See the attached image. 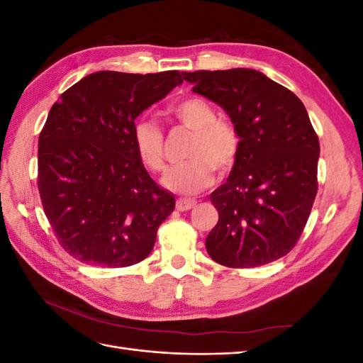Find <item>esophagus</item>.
<instances>
[{
	"instance_id": "34e87169",
	"label": "esophagus",
	"mask_w": 363,
	"mask_h": 363,
	"mask_svg": "<svg viewBox=\"0 0 363 363\" xmlns=\"http://www.w3.org/2000/svg\"><path fill=\"white\" fill-rule=\"evenodd\" d=\"M196 206L195 200H189V199H179L177 203H175V207H177V211L184 212V211H191Z\"/></svg>"
}]
</instances>
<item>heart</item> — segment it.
Returning <instances> with one entry per match:
<instances>
[{
  "mask_svg": "<svg viewBox=\"0 0 363 363\" xmlns=\"http://www.w3.org/2000/svg\"><path fill=\"white\" fill-rule=\"evenodd\" d=\"M168 116L192 131L186 157L189 160L172 167L163 177L169 191L194 195L213 183L215 168L227 172L239 155V135L233 124L218 119L215 107L204 98L189 96L167 108ZM131 140L138 159L151 172L164 168V136L155 119L142 116L135 121Z\"/></svg>",
  "mask_w": 363,
  "mask_h": 363,
  "instance_id": "obj_1",
  "label": "heart"
}]
</instances>
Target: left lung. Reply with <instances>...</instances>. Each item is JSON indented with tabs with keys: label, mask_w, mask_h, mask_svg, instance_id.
<instances>
[{
	"label": "left lung",
	"mask_w": 363,
	"mask_h": 363,
	"mask_svg": "<svg viewBox=\"0 0 363 363\" xmlns=\"http://www.w3.org/2000/svg\"><path fill=\"white\" fill-rule=\"evenodd\" d=\"M221 106L240 139L224 184L211 195L218 223L206 248L219 265L255 268L295 247L318 191L320 140L301 100L256 69L183 72Z\"/></svg>",
	"instance_id": "left-lung-1"
}]
</instances>
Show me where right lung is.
<instances>
[{"label":"right lung","instance_id":"add662e5","mask_svg":"<svg viewBox=\"0 0 363 363\" xmlns=\"http://www.w3.org/2000/svg\"><path fill=\"white\" fill-rule=\"evenodd\" d=\"M182 83L179 71H100L52 104L39 136L38 188L54 235L77 260L124 268L155 247L175 200L138 159L131 130Z\"/></svg>","mask_w":363,"mask_h":363}]
</instances>
